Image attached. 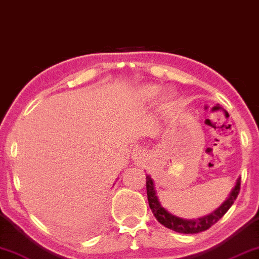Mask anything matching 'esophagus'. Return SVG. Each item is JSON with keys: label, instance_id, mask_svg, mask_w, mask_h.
<instances>
[{"label": "esophagus", "instance_id": "34e87169", "mask_svg": "<svg viewBox=\"0 0 259 259\" xmlns=\"http://www.w3.org/2000/svg\"><path fill=\"white\" fill-rule=\"evenodd\" d=\"M145 156H146V153H145L144 149H141V148L134 149L133 153H132L133 160H136L137 162H141V161H144Z\"/></svg>", "mask_w": 259, "mask_h": 259}]
</instances>
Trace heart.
Returning a JSON list of instances; mask_svg holds the SVG:
<instances>
[{
	"label": "heart",
	"mask_w": 259,
	"mask_h": 259,
	"mask_svg": "<svg viewBox=\"0 0 259 259\" xmlns=\"http://www.w3.org/2000/svg\"><path fill=\"white\" fill-rule=\"evenodd\" d=\"M161 91L160 86L157 85H145L138 91V98L142 100V102H152L154 100ZM175 96L171 91H168L162 96V100H161V106L163 108H168L171 104L174 103Z\"/></svg>",
	"instance_id": "obj_1"
}]
</instances>
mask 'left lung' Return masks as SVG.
Wrapping results in <instances>:
<instances>
[{
	"label": "left lung",
	"instance_id": "1",
	"mask_svg": "<svg viewBox=\"0 0 259 259\" xmlns=\"http://www.w3.org/2000/svg\"><path fill=\"white\" fill-rule=\"evenodd\" d=\"M146 188H147V198H148V204L149 208L152 209V212L154 213L155 219L159 222L164 226L168 229H171L180 234H197V232H202L207 230L213 226L217 221L222 219L224 213H226L229 208L234 203L237 195L239 193V188H241V178L237 179L236 185L229 194V196L226 198V201L220 205L216 210L209 213V215L202 216L197 220H187L182 219V217L175 216L173 213L166 210L161 202L157 197L156 189H155V183L154 180L152 179L151 175H146Z\"/></svg>",
	"mask_w": 259,
	"mask_h": 259
}]
</instances>
